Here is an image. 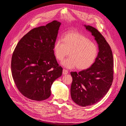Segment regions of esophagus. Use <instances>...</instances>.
I'll return each mask as SVG.
<instances>
[{
    "label": "esophagus",
    "instance_id": "obj_1",
    "mask_svg": "<svg viewBox=\"0 0 126 126\" xmlns=\"http://www.w3.org/2000/svg\"><path fill=\"white\" fill-rule=\"evenodd\" d=\"M68 73V70H67L66 69H63V75H66V74H67Z\"/></svg>",
    "mask_w": 126,
    "mask_h": 126
}]
</instances>
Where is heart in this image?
I'll return each instance as SVG.
<instances>
[{
    "label": "heart",
    "mask_w": 126,
    "mask_h": 126,
    "mask_svg": "<svg viewBox=\"0 0 126 126\" xmlns=\"http://www.w3.org/2000/svg\"><path fill=\"white\" fill-rule=\"evenodd\" d=\"M53 49L56 58L60 62L69 52V57L62 63L68 69L76 67L80 70L87 69L93 64L98 54L96 45L86 36L76 32L66 34L63 40L57 39Z\"/></svg>",
    "instance_id": "b5f03b06"
}]
</instances>
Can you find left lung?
<instances>
[{
  "mask_svg": "<svg viewBox=\"0 0 126 126\" xmlns=\"http://www.w3.org/2000/svg\"><path fill=\"white\" fill-rule=\"evenodd\" d=\"M98 45L94 63L86 70L71 72L72 100L80 106H91L99 101L108 93L113 78V60L111 49L103 36L93 27L85 25Z\"/></svg>",
  "mask_w": 126,
  "mask_h": 126,
  "instance_id": "8db88e82",
  "label": "left lung"
}]
</instances>
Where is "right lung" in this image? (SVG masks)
I'll return each instance as SVG.
<instances>
[{
	"instance_id": "add662e5",
	"label": "right lung",
	"mask_w": 126,
	"mask_h": 126,
	"mask_svg": "<svg viewBox=\"0 0 126 126\" xmlns=\"http://www.w3.org/2000/svg\"><path fill=\"white\" fill-rule=\"evenodd\" d=\"M61 23L54 20L29 31L18 42L11 58L13 78L19 91L30 99L42 101L63 74L54 52Z\"/></svg>"
}]
</instances>
